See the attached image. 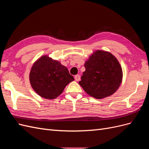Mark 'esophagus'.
Listing matches in <instances>:
<instances>
[{
  "label": "esophagus",
  "mask_w": 149,
  "mask_h": 149,
  "mask_svg": "<svg viewBox=\"0 0 149 149\" xmlns=\"http://www.w3.org/2000/svg\"><path fill=\"white\" fill-rule=\"evenodd\" d=\"M74 79H75V80H76V81H79L80 79H81L80 75H79V74L76 75V76H74Z\"/></svg>",
  "instance_id": "34e87169"
}]
</instances>
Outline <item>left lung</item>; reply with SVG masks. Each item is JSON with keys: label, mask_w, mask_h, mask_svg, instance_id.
<instances>
[{"label": "left lung", "mask_w": 149, "mask_h": 149, "mask_svg": "<svg viewBox=\"0 0 149 149\" xmlns=\"http://www.w3.org/2000/svg\"><path fill=\"white\" fill-rule=\"evenodd\" d=\"M79 82L88 95L97 100L113 94L119 88L123 73L118 60L109 52L94 51L85 61Z\"/></svg>", "instance_id": "left-lung-1"}]
</instances>
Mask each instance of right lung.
<instances>
[{
  "instance_id": "add662e5",
  "label": "right lung",
  "mask_w": 149,
  "mask_h": 149,
  "mask_svg": "<svg viewBox=\"0 0 149 149\" xmlns=\"http://www.w3.org/2000/svg\"><path fill=\"white\" fill-rule=\"evenodd\" d=\"M29 80L31 88L38 95L47 100H54L74 79L60 61L45 55L34 62Z\"/></svg>"
}]
</instances>
